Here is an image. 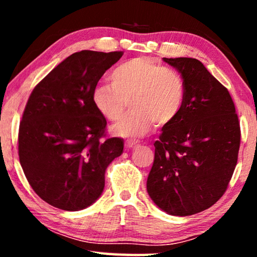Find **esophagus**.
<instances>
[{
    "label": "esophagus",
    "instance_id": "esophagus-1",
    "mask_svg": "<svg viewBox=\"0 0 257 257\" xmlns=\"http://www.w3.org/2000/svg\"><path fill=\"white\" fill-rule=\"evenodd\" d=\"M136 145H137V142H133V141H127L124 143V146L127 147V149H133V147Z\"/></svg>",
    "mask_w": 257,
    "mask_h": 257
}]
</instances>
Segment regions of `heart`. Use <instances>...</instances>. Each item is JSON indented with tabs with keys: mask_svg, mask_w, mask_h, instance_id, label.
<instances>
[{
	"mask_svg": "<svg viewBox=\"0 0 257 257\" xmlns=\"http://www.w3.org/2000/svg\"><path fill=\"white\" fill-rule=\"evenodd\" d=\"M111 85H97L92 102L96 111L111 122L122 116L130 101V111L113 127V134L138 138L158 125L171 123L185 102V81L176 70L146 56L120 63L110 75Z\"/></svg>",
	"mask_w": 257,
	"mask_h": 257,
	"instance_id": "heart-1",
	"label": "heart"
}]
</instances>
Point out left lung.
<instances>
[{
	"instance_id": "obj_1",
	"label": "left lung",
	"mask_w": 257,
	"mask_h": 257,
	"mask_svg": "<svg viewBox=\"0 0 257 257\" xmlns=\"http://www.w3.org/2000/svg\"><path fill=\"white\" fill-rule=\"evenodd\" d=\"M185 81V102L154 143L147 193L168 214L187 216L222 197L236 168L240 125L228 89L191 58H163Z\"/></svg>"
}]
</instances>
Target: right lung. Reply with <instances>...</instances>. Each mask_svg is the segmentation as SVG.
<instances>
[{
  "mask_svg": "<svg viewBox=\"0 0 257 257\" xmlns=\"http://www.w3.org/2000/svg\"><path fill=\"white\" fill-rule=\"evenodd\" d=\"M123 52L80 51L38 82L19 125L20 164L35 193L64 211L88 207L103 193L105 171L123 141L105 136L93 89Z\"/></svg>",
  "mask_w": 257,
  "mask_h": 257,
  "instance_id": "1",
  "label": "right lung"
}]
</instances>
